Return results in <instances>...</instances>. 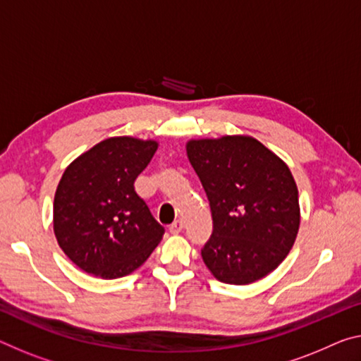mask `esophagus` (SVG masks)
<instances>
[{
    "label": "esophagus",
    "mask_w": 361,
    "mask_h": 361,
    "mask_svg": "<svg viewBox=\"0 0 361 361\" xmlns=\"http://www.w3.org/2000/svg\"><path fill=\"white\" fill-rule=\"evenodd\" d=\"M183 228H185V220H176L173 225L170 226V233L171 234H178V233H181L183 231Z\"/></svg>",
    "instance_id": "34e87169"
}]
</instances>
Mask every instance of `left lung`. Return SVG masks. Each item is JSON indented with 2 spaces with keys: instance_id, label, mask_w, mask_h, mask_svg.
<instances>
[{
  "instance_id": "8db88e82",
  "label": "left lung",
  "mask_w": 361,
  "mask_h": 361,
  "mask_svg": "<svg viewBox=\"0 0 361 361\" xmlns=\"http://www.w3.org/2000/svg\"><path fill=\"white\" fill-rule=\"evenodd\" d=\"M188 157L207 194L214 231L201 250L216 279L250 284L293 249L299 191L281 159L250 136L190 141Z\"/></svg>"
}]
</instances>
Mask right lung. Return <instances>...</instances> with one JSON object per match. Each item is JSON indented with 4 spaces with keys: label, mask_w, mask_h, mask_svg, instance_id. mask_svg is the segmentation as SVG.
<instances>
[{
    "label": "right lung",
    "mask_w": 361,
    "mask_h": 361,
    "mask_svg": "<svg viewBox=\"0 0 361 361\" xmlns=\"http://www.w3.org/2000/svg\"><path fill=\"white\" fill-rule=\"evenodd\" d=\"M157 149L156 141L109 138L66 169L54 196V234L64 254L102 279L127 276L162 239L133 183Z\"/></svg>",
    "instance_id": "1"
}]
</instances>
